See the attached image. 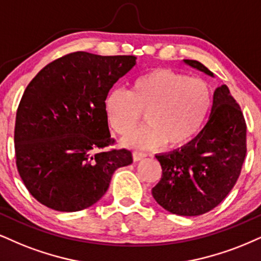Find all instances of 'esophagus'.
<instances>
[{"label":"esophagus","mask_w":261,"mask_h":261,"mask_svg":"<svg viewBox=\"0 0 261 261\" xmlns=\"http://www.w3.org/2000/svg\"><path fill=\"white\" fill-rule=\"evenodd\" d=\"M144 157H146L145 152H141V151H133V160L134 162H138V161L143 160Z\"/></svg>","instance_id":"34e87169"}]
</instances>
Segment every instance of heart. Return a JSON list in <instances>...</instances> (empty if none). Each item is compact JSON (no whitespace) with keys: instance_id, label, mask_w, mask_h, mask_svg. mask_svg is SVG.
<instances>
[{"instance_id":"b5f03b06","label":"heart","mask_w":261,"mask_h":261,"mask_svg":"<svg viewBox=\"0 0 261 261\" xmlns=\"http://www.w3.org/2000/svg\"><path fill=\"white\" fill-rule=\"evenodd\" d=\"M213 106L211 86L198 77L169 69H153L130 82L129 92L112 88L104 99L106 121L124 136L137 127L141 111L147 124L123 143L128 146L180 147L191 143L204 127Z\"/></svg>"}]
</instances>
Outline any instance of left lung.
<instances>
[{"label":"left lung","mask_w":261,"mask_h":261,"mask_svg":"<svg viewBox=\"0 0 261 261\" xmlns=\"http://www.w3.org/2000/svg\"><path fill=\"white\" fill-rule=\"evenodd\" d=\"M184 63L214 77L197 60L184 59ZM246 138L240 105L226 85L218 87L209 120L198 136L188 145L156 155L162 176L151 191L153 198L176 215L195 217L212 211L239 179L247 152Z\"/></svg>","instance_id":"left-lung-1"}]
</instances>
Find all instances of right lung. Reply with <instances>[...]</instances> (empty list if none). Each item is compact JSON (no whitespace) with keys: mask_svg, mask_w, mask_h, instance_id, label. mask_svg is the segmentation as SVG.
I'll return each mask as SVG.
<instances>
[{"mask_svg":"<svg viewBox=\"0 0 261 261\" xmlns=\"http://www.w3.org/2000/svg\"><path fill=\"white\" fill-rule=\"evenodd\" d=\"M134 56L75 52L46 65L29 83L15 117L19 175L46 207L77 212L100 199L129 150H102L114 143L104 99L137 64Z\"/></svg>","mask_w":261,"mask_h":261,"instance_id":"obj_1","label":"right lung"}]
</instances>
